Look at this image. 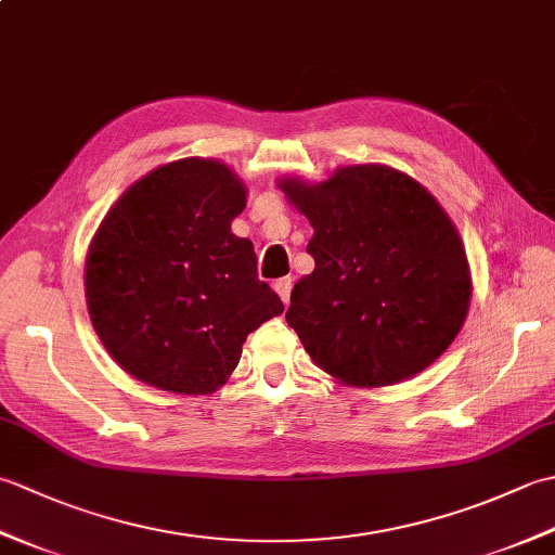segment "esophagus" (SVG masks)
Returning a JSON list of instances; mask_svg holds the SVG:
<instances>
[{"label":"esophagus","instance_id":"esophagus-1","mask_svg":"<svg viewBox=\"0 0 555 555\" xmlns=\"http://www.w3.org/2000/svg\"><path fill=\"white\" fill-rule=\"evenodd\" d=\"M274 288H276V293H279V298L284 300V305H288L291 302V291H293V281L291 279H279L276 284H274Z\"/></svg>","mask_w":555,"mask_h":555}]
</instances>
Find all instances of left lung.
<instances>
[{"label": "left lung", "mask_w": 555, "mask_h": 555, "mask_svg": "<svg viewBox=\"0 0 555 555\" xmlns=\"http://www.w3.org/2000/svg\"><path fill=\"white\" fill-rule=\"evenodd\" d=\"M279 188L314 235V271L286 312L317 367L348 386H391L427 370L465 324L473 279L436 197L384 164Z\"/></svg>", "instance_id": "1"}]
</instances>
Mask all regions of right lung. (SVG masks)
<instances>
[{"mask_svg": "<svg viewBox=\"0 0 555 555\" xmlns=\"http://www.w3.org/2000/svg\"><path fill=\"white\" fill-rule=\"evenodd\" d=\"M245 195L227 164L185 157L135 181L102 219L86 259L88 312L135 379L217 391L247 334L284 312L257 279L255 245L231 233Z\"/></svg>", "mask_w": 555, "mask_h": 555, "instance_id": "right-lung-1", "label": "right lung"}]
</instances>
